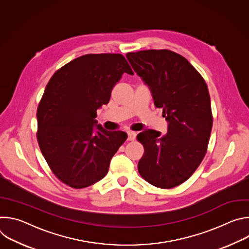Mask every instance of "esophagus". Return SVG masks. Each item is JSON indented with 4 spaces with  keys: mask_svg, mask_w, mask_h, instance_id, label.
I'll return each instance as SVG.
<instances>
[{
    "mask_svg": "<svg viewBox=\"0 0 249 249\" xmlns=\"http://www.w3.org/2000/svg\"><path fill=\"white\" fill-rule=\"evenodd\" d=\"M136 139V133L135 132H128V141H134Z\"/></svg>",
    "mask_w": 249,
    "mask_h": 249,
    "instance_id": "34e87169",
    "label": "esophagus"
}]
</instances>
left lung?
<instances>
[{"mask_svg": "<svg viewBox=\"0 0 249 249\" xmlns=\"http://www.w3.org/2000/svg\"><path fill=\"white\" fill-rule=\"evenodd\" d=\"M126 57L168 122L163 136L156 130L138 134L145 149L139 173L156 187L173 188L189 178L206 155L213 126L208 87L184 57L170 50L130 52Z\"/></svg>", "mask_w": 249, "mask_h": 249, "instance_id": "1", "label": "left lung"}]
</instances>
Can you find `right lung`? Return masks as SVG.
I'll use <instances>...</instances> for the list:
<instances>
[{
  "instance_id": "add662e5",
  "label": "right lung",
  "mask_w": 249,
  "mask_h": 249,
  "mask_svg": "<svg viewBox=\"0 0 249 249\" xmlns=\"http://www.w3.org/2000/svg\"><path fill=\"white\" fill-rule=\"evenodd\" d=\"M124 73L134 75L123 55L87 54L56 71L46 86L36 114L38 145L52 172L70 187L102 179L127 139L95 120Z\"/></svg>"
}]
</instances>
